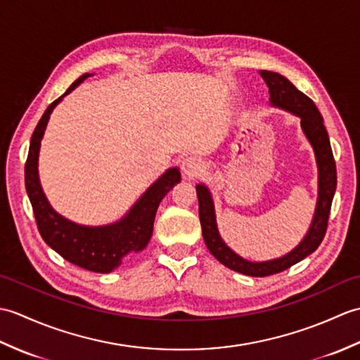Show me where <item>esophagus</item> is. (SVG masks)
<instances>
[{"mask_svg":"<svg viewBox=\"0 0 360 360\" xmlns=\"http://www.w3.org/2000/svg\"><path fill=\"white\" fill-rule=\"evenodd\" d=\"M181 170L187 176V178H196V176H200L202 173V164L200 159L190 156L182 160Z\"/></svg>","mask_w":360,"mask_h":360,"instance_id":"esophagus-1","label":"esophagus"}]
</instances>
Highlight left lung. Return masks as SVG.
<instances>
[{
  "instance_id": "8db88e82",
  "label": "left lung",
  "mask_w": 360,
  "mask_h": 360,
  "mask_svg": "<svg viewBox=\"0 0 360 360\" xmlns=\"http://www.w3.org/2000/svg\"><path fill=\"white\" fill-rule=\"evenodd\" d=\"M259 75H262L267 88H269L271 105L294 114V116L300 119V127L316 155L319 190L314 217H312L308 233L304 235L300 244L285 257L269 259V262H249V259H244L238 254H235L221 238L210 190L204 184L196 186L198 202H200V221L205 246H207L210 254L221 264H224L235 272L250 275V277H266V275L278 274L294 266L295 263L302 262L303 258H307L320 246L326 233L331 202L335 186H338V172H335L330 137H328V131L323 125L322 114L317 110L314 102L308 96H304L302 91H298L281 74L272 71H259Z\"/></svg>"
}]
</instances>
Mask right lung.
<instances>
[{
	"label": "right lung",
	"instance_id": "1",
	"mask_svg": "<svg viewBox=\"0 0 360 360\" xmlns=\"http://www.w3.org/2000/svg\"><path fill=\"white\" fill-rule=\"evenodd\" d=\"M91 74H83L68 88L66 93L52 102L44 111L29 145V155L25 167L26 192L32 204L38 232L44 243L68 262L83 267L86 271L108 274L120 266L122 259L129 252H141L147 248L153 235V223L159 207V202L170 190L181 181L179 168H168L160 178L136 201L124 218L117 223L106 226H82L51 207L46 200L38 178V153L43 139L46 125L52 110L62 102V98L77 88Z\"/></svg>",
	"mask_w": 360,
	"mask_h": 360
}]
</instances>
